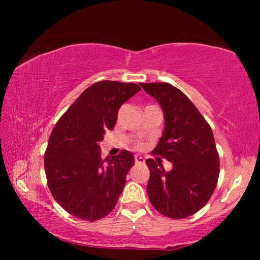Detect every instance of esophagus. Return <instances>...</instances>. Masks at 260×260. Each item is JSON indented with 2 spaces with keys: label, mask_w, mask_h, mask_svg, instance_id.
Segmentation results:
<instances>
[{
  "label": "esophagus",
  "mask_w": 260,
  "mask_h": 260,
  "mask_svg": "<svg viewBox=\"0 0 260 260\" xmlns=\"http://www.w3.org/2000/svg\"><path fill=\"white\" fill-rule=\"evenodd\" d=\"M134 159H135V164H136V165L144 164V161H146V160H144V158L141 157V156H135Z\"/></svg>",
  "instance_id": "esophagus-1"
}]
</instances>
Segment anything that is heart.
<instances>
[{"label": "heart", "instance_id": "b5f03b06", "mask_svg": "<svg viewBox=\"0 0 260 260\" xmlns=\"http://www.w3.org/2000/svg\"><path fill=\"white\" fill-rule=\"evenodd\" d=\"M135 148L138 149V150H142V149L144 148V143L142 142V141H138V142L135 143Z\"/></svg>", "mask_w": 260, "mask_h": 260}]
</instances>
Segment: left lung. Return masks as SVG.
<instances>
[{
    "label": "left lung",
    "mask_w": 260,
    "mask_h": 260,
    "mask_svg": "<svg viewBox=\"0 0 260 260\" xmlns=\"http://www.w3.org/2000/svg\"><path fill=\"white\" fill-rule=\"evenodd\" d=\"M164 111V134L152 155L173 164L166 172L149 158L148 197L158 212L171 219L195 214L208 203L218 183L220 161L212 129L193 103L167 82L141 83Z\"/></svg>",
    "instance_id": "8db88e82"
}]
</instances>
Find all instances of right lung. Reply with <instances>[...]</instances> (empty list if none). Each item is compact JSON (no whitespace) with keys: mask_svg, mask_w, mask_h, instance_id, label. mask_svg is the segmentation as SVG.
<instances>
[{"mask_svg":"<svg viewBox=\"0 0 260 260\" xmlns=\"http://www.w3.org/2000/svg\"><path fill=\"white\" fill-rule=\"evenodd\" d=\"M140 89L136 83L95 82L56 122L45 153L47 183L73 217L96 221L116 206L134 156L121 150L103 160L99 142L113 129L121 105Z\"/></svg>","mask_w":260,"mask_h":260,"instance_id":"1","label":"right lung"}]
</instances>
